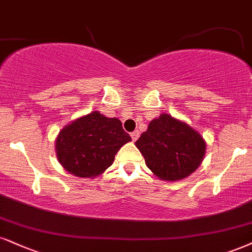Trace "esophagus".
Masks as SVG:
<instances>
[{
  "label": "esophagus",
  "instance_id": "esophagus-1",
  "mask_svg": "<svg viewBox=\"0 0 252 252\" xmlns=\"http://www.w3.org/2000/svg\"><path fill=\"white\" fill-rule=\"evenodd\" d=\"M139 135H140V132H139L138 129H136V131H134V132H132V133H131V138H132V140H133V141H136V140H138Z\"/></svg>",
  "mask_w": 252,
  "mask_h": 252
}]
</instances>
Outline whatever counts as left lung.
Listing matches in <instances>:
<instances>
[{
    "instance_id": "obj_1",
    "label": "left lung",
    "mask_w": 252,
    "mask_h": 252,
    "mask_svg": "<svg viewBox=\"0 0 252 252\" xmlns=\"http://www.w3.org/2000/svg\"><path fill=\"white\" fill-rule=\"evenodd\" d=\"M135 146L144 155L146 166L167 181L190 175L206 153V142L198 132L169 114L152 120Z\"/></svg>"
}]
</instances>
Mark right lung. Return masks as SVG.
Instances as JSON below:
<instances>
[{"label": "right lung", "instance_id": "add662e5", "mask_svg": "<svg viewBox=\"0 0 252 252\" xmlns=\"http://www.w3.org/2000/svg\"><path fill=\"white\" fill-rule=\"evenodd\" d=\"M131 140L120 120L92 112L62 129L56 152L65 170L78 178H94L113 163L117 152Z\"/></svg>", "mask_w": 252, "mask_h": 252}]
</instances>
